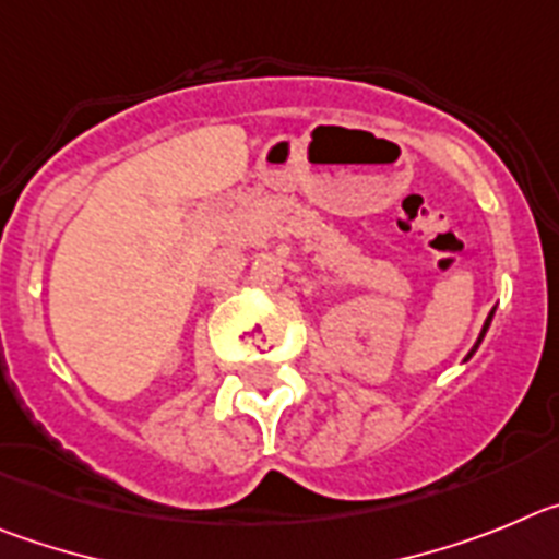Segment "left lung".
<instances>
[{
    "label": "left lung",
    "mask_w": 559,
    "mask_h": 559,
    "mask_svg": "<svg viewBox=\"0 0 559 559\" xmlns=\"http://www.w3.org/2000/svg\"><path fill=\"white\" fill-rule=\"evenodd\" d=\"M492 314H496V309L490 311V314H487V320H485V325H481V334H479V340H476V345L474 348H471V354H467V359H471V356L476 354V350H479V345H481V340H485V334H487V329H490V323H492Z\"/></svg>",
    "instance_id": "8db88e82"
}]
</instances>
